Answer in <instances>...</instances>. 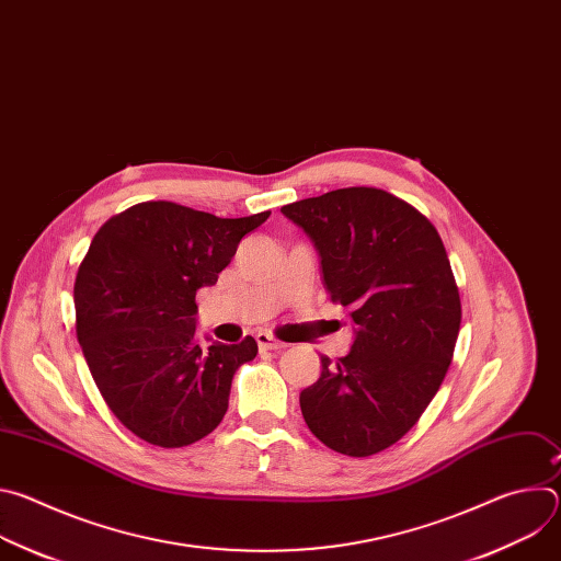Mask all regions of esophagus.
Listing matches in <instances>:
<instances>
[{
    "mask_svg": "<svg viewBox=\"0 0 561 561\" xmlns=\"http://www.w3.org/2000/svg\"><path fill=\"white\" fill-rule=\"evenodd\" d=\"M255 340H257V346H260L262 351H282V348H286L284 342L275 340V337L268 335V333H257Z\"/></svg>",
    "mask_w": 561,
    "mask_h": 561,
    "instance_id": "34e87169",
    "label": "esophagus"
}]
</instances>
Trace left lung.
Masks as SVG:
<instances>
[{
  "label": "left lung",
  "mask_w": 561,
  "mask_h": 561,
  "mask_svg": "<svg viewBox=\"0 0 561 561\" xmlns=\"http://www.w3.org/2000/svg\"><path fill=\"white\" fill-rule=\"evenodd\" d=\"M282 213L310 237L331 299L355 324L348 355L322 357L301 390V415L329 448L375 455L417 424L453 359L461 304L442 237L417 208L366 186Z\"/></svg>",
  "instance_id": "obj_1"
}]
</instances>
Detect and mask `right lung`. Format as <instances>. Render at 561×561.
<instances>
[{
    "mask_svg": "<svg viewBox=\"0 0 561 561\" xmlns=\"http://www.w3.org/2000/svg\"><path fill=\"white\" fill-rule=\"evenodd\" d=\"M268 215L224 219L144 202L93 237L75 279L77 340L104 402L139 439L180 448L224 420L232 375L257 342L199 346L195 295Z\"/></svg>",
    "mask_w": 561,
    "mask_h": 561,
    "instance_id": "right-lung-1",
    "label": "right lung"
}]
</instances>
